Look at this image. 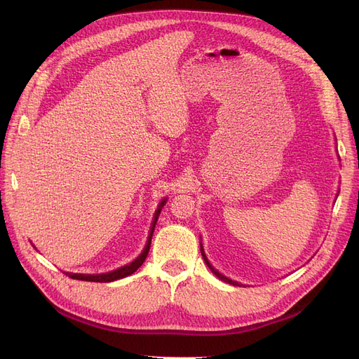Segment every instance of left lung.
Segmentation results:
<instances>
[{"mask_svg": "<svg viewBox=\"0 0 359 359\" xmlns=\"http://www.w3.org/2000/svg\"><path fill=\"white\" fill-rule=\"evenodd\" d=\"M201 252H202V256H203V259H205V262H206V265H208V268L212 271V273L217 276V277H219L220 280H223V281H226V283H231V285H235V286H240V285H238L236 283V281H232V280H229V278H227V277H224V276H222L220 273H219V271H215L211 265H210V262H208V259H206L205 257V255H203V248H201Z\"/></svg>", "mask_w": 359, "mask_h": 359, "instance_id": "obj_1", "label": "left lung"}]
</instances>
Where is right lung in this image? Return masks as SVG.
Wrapping results in <instances>:
<instances>
[{"instance_id":"right-lung-1","label":"right lung","mask_w":359,"mask_h":359,"mask_svg":"<svg viewBox=\"0 0 359 359\" xmlns=\"http://www.w3.org/2000/svg\"><path fill=\"white\" fill-rule=\"evenodd\" d=\"M165 202H166V201H161L160 208H158L157 212H156L154 222H153V227H151V232H149V236H148V243H147V245H145V250L142 252V255H140L136 260H133L132 264H128V265H126V266H123V268H118V269L112 271V273H107V274H97V276H91V274H69V277H72V278H74V280H82V281H95V283H109V281L124 278V277H127V276H130V274H133L135 271L145 262V259H147V256H148L149 245H151V238H153L154 227H156L157 219H158V215H160L161 206H165Z\"/></svg>"}]
</instances>
